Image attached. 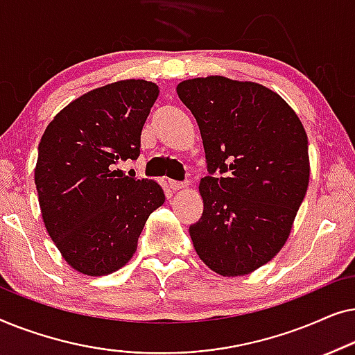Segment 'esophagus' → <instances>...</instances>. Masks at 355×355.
Returning <instances> with one entry per match:
<instances>
[{
    "mask_svg": "<svg viewBox=\"0 0 355 355\" xmlns=\"http://www.w3.org/2000/svg\"><path fill=\"white\" fill-rule=\"evenodd\" d=\"M189 186L187 182H181V181H169V187L173 189V191H181V189H186Z\"/></svg>",
    "mask_w": 355,
    "mask_h": 355,
    "instance_id": "esophagus-1",
    "label": "esophagus"
}]
</instances>
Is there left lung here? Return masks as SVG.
Segmentation results:
<instances>
[{
  "label": "left lung",
  "mask_w": 355,
  "mask_h": 355,
  "mask_svg": "<svg viewBox=\"0 0 355 355\" xmlns=\"http://www.w3.org/2000/svg\"><path fill=\"white\" fill-rule=\"evenodd\" d=\"M176 90L200 128L208 169L202 218L189 227L193 247L218 275H247L288 239L309 186L307 134L294 110L255 82L210 76Z\"/></svg>",
  "instance_id": "8db88e82"
}]
</instances>
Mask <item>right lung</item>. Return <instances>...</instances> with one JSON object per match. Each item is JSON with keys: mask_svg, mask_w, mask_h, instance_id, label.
I'll return each mask as SVG.
<instances>
[{"mask_svg": "<svg viewBox=\"0 0 355 355\" xmlns=\"http://www.w3.org/2000/svg\"><path fill=\"white\" fill-rule=\"evenodd\" d=\"M158 92L142 79L100 87L61 110L42 135L35 186L43 223L80 273L103 276L128 263L150 213L164 203L157 182L116 168L139 158Z\"/></svg>", "mask_w": 355, "mask_h": 355, "instance_id": "add662e5", "label": "right lung"}]
</instances>
